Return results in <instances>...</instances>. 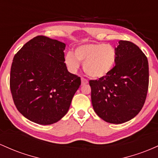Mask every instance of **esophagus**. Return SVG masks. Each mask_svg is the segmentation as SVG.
Masks as SVG:
<instances>
[{"instance_id":"34e87169","label":"esophagus","mask_w":158,"mask_h":158,"mask_svg":"<svg viewBox=\"0 0 158 158\" xmlns=\"http://www.w3.org/2000/svg\"><path fill=\"white\" fill-rule=\"evenodd\" d=\"M88 84V81L84 77H81V85H85Z\"/></svg>"}]
</instances>
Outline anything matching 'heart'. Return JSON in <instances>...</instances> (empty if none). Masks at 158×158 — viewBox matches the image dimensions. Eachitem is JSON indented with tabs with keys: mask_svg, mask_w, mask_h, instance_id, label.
<instances>
[{
	"mask_svg": "<svg viewBox=\"0 0 158 158\" xmlns=\"http://www.w3.org/2000/svg\"><path fill=\"white\" fill-rule=\"evenodd\" d=\"M117 55L114 48L106 44H86L80 45L65 54V63L71 70L77 71L80 63L84 70L93 78H102L112 71L116 63Z\"/></svg>",
	"mask_w": 158,
	"mask_h": 158,
	"instance_id": "1",
	"label": "heart"
}]
</instances>
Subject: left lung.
Segmentation results:
<instances>
[{
    "instance_id": "obj_1",
    "label": "left lung",
    "mask_w": 158,
    "mask_h": 158,
    "mask_svg": "<svg viewBox=\"0 0 158 158\" xmlns=\"http://www.w3.org/2000/svg\"><path fill=\"white\" fill-rule=\"evenodd\" d=\"M116 65L105 77L91 80V100L104 121L122 124L135 117L146 102L148 88L146 56L131 42L120 40Z\"/></svg>"
}]
</instances>
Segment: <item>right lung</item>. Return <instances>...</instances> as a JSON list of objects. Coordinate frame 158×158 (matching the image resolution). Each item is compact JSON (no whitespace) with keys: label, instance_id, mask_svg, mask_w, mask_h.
<instances>
[{"label":"right lung","instance_id":"right-lung-1","mask_svg":"<svg viewBox=\"0 0 158 158\" xmlns=\"http://www.w3.org/2000/svg\"><path fill=\"white\" fill-rule=\"evenodd\" d=\"M65 44L38 36L14 56L10 90L15 107L24 117L40 125H51L69 109L81 77L68 72Z\"/></svg>","mask_w":158,"mask_h":158}]
</instances>
